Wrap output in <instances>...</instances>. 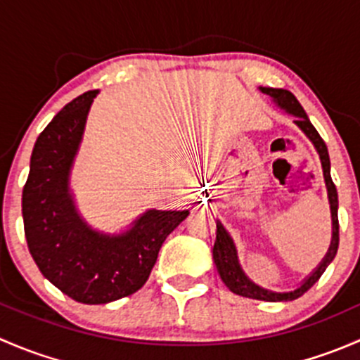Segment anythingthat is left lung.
Returning <instances> with one entry per match:
<instances>
[{"mask_svg":"<svg viewBox=\"0 0 360 360\" xmlns=\"http://www.w3.org/2000/svg\"><path fill=\"white\" fill-rule=\"evenodd\" d=\"M261 92L266 94V96L274 97L278 103V106L284 108L285 111H289L291 115L296 116V125L310 137L311 143L317 148L319 155H321L322 169H324V179L326 186H328V195H329V203H331V216H333V240L331 248H329L328 256L324 257V261L321 263V266L310 275V277L304 281V284L301 288H297L296 291L291 292H271L266 291V289L257 288L256 284L249 281L244 275V271L240 270L237 261V254H235V245L231 237L228 235V231L224 230L223 224L217 221V233H216V244H214L212 254H214V263H216L217 271H219L221 278L226 284V288L230 289L231 292L238 294V296L244 297H252V300H261V301H292L297 300L300 296H303L319 278L322 277V274L326 271V268L329 266L333 259H335L338 252V244H340V223H338V191L335 183L331 179V162H329V153L328 146H326L324 139L319 136V132L315 130V127L311 125L310 120H308L307 112L303 111L301 104L297 103L296 97L292 96L289 90L284 89H264L261 86Z\"/></svg>","mask_w":360,"mask_h":360,"instance_id":"1","label":"left lung"}]
</instances>
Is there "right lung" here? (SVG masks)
Listing matches in <instances>:
<instances>
[{"instance_id":"obj_1","label":"right lung","mask_w":360,"mask_h":360,"mask_svg":"<svg viewBox=\"0 0 360 360\" xmlns=\"http://www.w3.org/2000/svg\"><path fill=\"white\" fill-rule=\"evenodd\" d=\"M96 90L66 104L38 136L22 190L24 233L39 271L78 303L103 304L146 284L160 248L188 210H148L132 230L106 237L78 217L68 176Z\"/></svg>"}]
</instances>
